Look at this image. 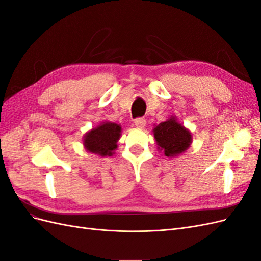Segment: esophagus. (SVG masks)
<instances>
[{"mask_svg":"<svg viewBox=\"0 0 261 261\" xmlns=\"http://www.w3.org/2000/svg\"><path fill=\"white\" fill-rule=\"evenodd\" d=\"M135 126L136 127H138V128H144L145 126H146V120L145 118H143V117H138V118H136L135 120Z\"/></svg>","mask_w":261,"mask_h":261,"instance_id":"esophagus-1","label":"esophagus"}]
</instances>
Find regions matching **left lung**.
<instances>
[{
  "label": "left lung",
  "mask_w": 261,
  "mask_h": 261,
  "mask_svg": "<svg viewBox=\"0 0 261 261\" xmlns=\"http://www.w3.org/2000/svg\"><path fill=\"white\" fill-rule=\"evenodd\" d=\"M153 135L158 149L162 150L167 156L179 155L192 144L191 132L179 124L175 116H171L169 120L156 125Z\"/></svg>",
  "instance_id": "left-lung-1"
}]
</instances>
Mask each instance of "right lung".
Returning <instances> with one entry per match:
<instances>
[{"mask_svg":"<svg viewBox=\"0 0 261 261\" xmlns=\"http://www.w3.org/2000/svg\"><path fill=\"white\" fill-rule=\"evenodd\" d=\"M121 125L102 122L97 127L87 132L84 136V147L87 151L101 156L112 155L121 137Z\"/></svg>","mask_w":261,"mask_h":261,"instance_id":"1","label":"right lung"}]
</instances>
